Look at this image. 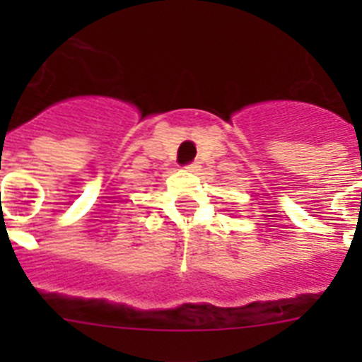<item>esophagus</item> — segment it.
Here are the masks:
<instances>
[{"instance_id": "1", "label": "esophagus", "mask_w": 362, "mask_h": 362, "mask_svg": "<svg viewBox=\"0 0 362 362\" xmlns=\"http://www.w3.org/2000/svg\"><path fill=\"white\" fill-rule=\"evenodd\" d=\"M185 168H187L188 172H197V170H199V165H197V163L194 161V163H188V165L185 166Z\"/></svg>"}]
</instances>
